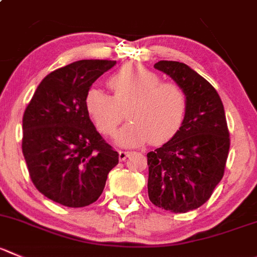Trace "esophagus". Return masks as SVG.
<instances>
[{
    "label": "esophagus",
    "mask_w": 257,
    "mask_h": 257,
    "mask_svg": "<svg viewBox=\"0 0 257 257\" xmlns=\"http://www.w3.org/2000/svg\"><path fill=\"white\" fill-rule=\"evenodd\" d=\"M131 151H119V160H124V159L127 158V156H130Z\"/></svg>",
    "instance_id": "esophagus-1"
}]
</instances>
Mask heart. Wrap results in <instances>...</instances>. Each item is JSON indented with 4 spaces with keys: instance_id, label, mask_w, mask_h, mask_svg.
Returning <instances> with one entry per match:
<instances>
[{
    "instance_id": "heart-1",
    "label": "heart",
    "mask_w": 257,
    "mask_h": 257,
    "mask_svg": "<svg viewBox=\"0 0 257 257\" xmlns=\"http://www.w3.org/2000/svg\"><path fill=\"white\" fill-rule=\"evenodd\" d=\"M113 96L92 88L85 96V108L97 130L113 135L123 118L131 119L117 135L124 146H139L150 140L167 143L182 128L189 106L188 94L174 82H161L156 73L136 64H127L108 79Z\"/></svg>"
}]
</instances>
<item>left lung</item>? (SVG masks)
Wrapping results in <instances>:
<instances>
[{
    "mask_svg": "<svg viewBox=\"0 0 257 257\" xmlns=\"http://www.w3.org/2000/svg\"><path fill=\"white\" fill-rule=\"evenodd\" d=\"M187 92L189 106L179 133L148 153L151 203L173 213L203 206L223 178L229 131L223 103L213 85L187 64L160 60L154 65Z\"/></svg>",
    "mask_w": 257,
    "mask_h": 257,
    "instance_id": "obj_1",
    "label": "left lung"
}]
</instances>
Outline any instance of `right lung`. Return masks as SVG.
<instances>
[{"mask_svg": "<svg viewBox=\"0 0 257 257\" xmlns=\"http://www.w3.org/2000/svg\"><path fill=\"white\" fill-rule=\"evenodd\" d=\"M114 60H79L54 70L36 88L23 117V154L36 189L70 208L96 202L118 153L85 108L90 85Z\"/></svg>", "mask_w": 257, "mask_h": 257, "instance_id": "obj_1", "label": "right lung"}]
</instances>
